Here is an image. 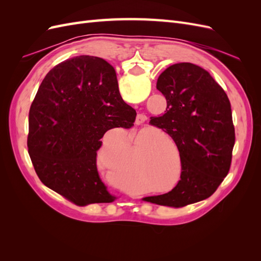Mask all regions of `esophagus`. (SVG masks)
<instances>
[{
    "label": "esophagus",
    "instance_id": "esophagus-1",
    "mask_svg": "<svg viewBox=\"0 0 261 261\" xmlns=\"http://www.w3.org/2000/svg\"><path fill=\"white\" fill-rule=\"evenodd\" d=\"M147 121V116L145 114H138L136 117V124L137 125H141L144 124Z\"/></svg>",
    "mask_w": 261,
    "mask_h": 261
}]
</instances>
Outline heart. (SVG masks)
<instances>
[{"label":"heart","instance_id":"1","mask_svg":"<svg viewBox=\"0 0 261 261\" xmlns=\"http://www.w3.org/2000/svg\"><path fill=\"white\" fill-rule=\"evenodd\" d=\"M125 141L124 133L109 130L103 138L99 151L98 161L101 168L112 169L114 162V178L118 184L126 186L133 181L136 163L146 183L149 186L160 185L165 175V163L171 153L160 140L149 139L139 134H132Z\"/></svg>","mask_w":261,"mask_h":261}]
</instances>
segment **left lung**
I'll return each instance as SVG.
<instances>
[{
    "label": "left lung",
    "mask_w": 261,
    "mask_h": 261,
    "mask_svg": "<svg viewBox=\"0 0 261 261\" xmlns=\"http://www.w3.org/2000/svg\"><path fill=\"white\" fill-rule=\"evenodd\" d=\"M156 89L167 99V109L150 124L175 141L181 173L171 192L143 200L179 208L208 198L227 175L235 144L232 109L212 76L192 63L168 67Z\"/></svg>",
    "instance_id": "1"
}]
</instances>
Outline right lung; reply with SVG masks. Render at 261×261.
I'll return each instance as SVG.
<instances>
[{"instance_id":"1","label":"right lung","mask_w":261,"mask_h":261,"mask_svg":"<svg viewBox=\"0 0 261 261\" xmlns=\"http://www.w3.org/2000/svg\"><path fill=\"white\" fill-rule=\"evenodd\" d=\"M135 118L107 61L81 55L60 63L29 111L27 146L38 177L77 206L114 201L99 176L97 153L109 129L130 128Z\"/></svg>"}]
</instances>
